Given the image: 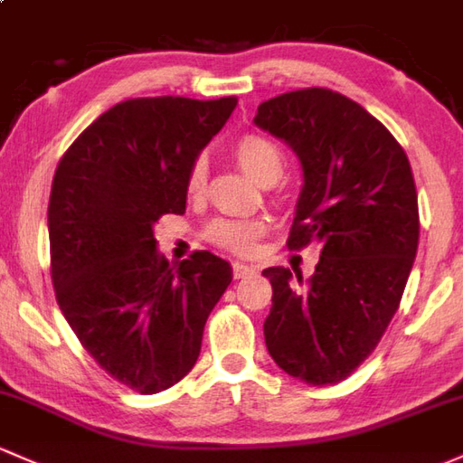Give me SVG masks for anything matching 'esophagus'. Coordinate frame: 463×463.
<instances>
[{
	"mask_svg": "<svg viewBox=\"0 0 463 463\" xmlns=\"http://www.w3.org/2000/svg\"><path fill=\"white\" fill-rule=\"evenodd\" d=\"M232 271H233V278H236V280H241V278L253 276V273H256V267L245 265V262H233Z\"/></svg>",
	"mask_w": 463,
	"mask_h": 463,
	"instance_id": "34e87169",
	"label": "esophagus"
}]
</instances>
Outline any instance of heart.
Returning <instances> with one entry per match:
<instances>
[{"instance_id":"heart-1","label":"heart","mask_w":463,"mask_h":463,"mask_svg":"<svg viewBox=\"0 0 463 463\" xmlns=\"http://www.w3.org/2000/svg\"><path fill=\"white\" fill-rule=\"evenodd\" d=\"M233 158L253 181L260 185H271L280 178L285 170V154L276 141L265 134L247 132L233 143ZM207 185V163L205 158L192 161L185 176V192L192 198L201 196ZM267 222L262 218H216L205 227V238L212 245L221 247L232 253H251L256 250L258 241L265 236Z\"/></svg>"}]
</instances>
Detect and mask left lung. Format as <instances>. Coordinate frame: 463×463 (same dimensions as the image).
<instances>
[{"label":"left lung","instance_id":"1","mask_svg":"<svg viewBox=\"0 0 463 463\" xmlns=\"http://www.w3.org/2000/svg\"><path fill=\"white\" fill-rule=\"evenodd\" d=\"M253 121L289 143L305 174L287 247H322L307 282L285 267L262 271L273 289L267 351L307 384H337L375 351L412 269L420 212L409 156L329 88L273 97Z\"/></svg>","mask_w":463,"mask_h":463}]
</instances>
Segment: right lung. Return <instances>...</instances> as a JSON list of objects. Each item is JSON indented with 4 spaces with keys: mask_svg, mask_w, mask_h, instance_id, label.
Returning a JSON list of instances; mask_svg holds the SVG:
<instances>
[{
    "mask_svg": "<svg viewBox=\"0 0 463 463\" xmlns=\"http://www.w3.org/2000/svg\"><path fill=\"white\" fill-rule=\"evenodd\" d=\"M236 97L128 99L90 123L59 161L48 203L54 298L99 366L141 395L181 382L232 282L210 251L170 265L154 225L185 212V176Z\"/></svg>",
    "mask_w": 463,
    "mask_h": 463,
    "instance_id": "obj_1",
    "label": "right lung"
}]
</instances>
